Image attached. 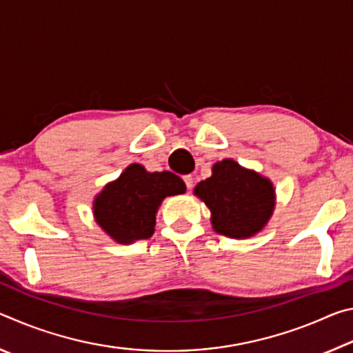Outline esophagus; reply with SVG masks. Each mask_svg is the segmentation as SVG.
<instances>
[{
	"mask_svg": "<svg viewBox=\"0 0 353 353\" xmlns=\"http://www.w3.org/2000/svg\"><path fill=\"white\" fill-rule=\"evenodd\" d=\"M183 182H185V185H187L188 190L193 188V176H191V174L183 176Z\"/></svg>",
	"mask_w": 353,
	"mask_h": 353,
	"instance_id": "34e87169",
	"label": "esophagus"
}]
</instances>
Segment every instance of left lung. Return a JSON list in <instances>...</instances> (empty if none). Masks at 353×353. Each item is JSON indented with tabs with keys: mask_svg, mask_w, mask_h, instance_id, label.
Listing matches in <instances>:
<instances>
[{
	"mask_svg": "<svg viewBox=\"0 0 353 353\" xmlns=\"http://www.w3.org/2000/svg\"><path fill=\"white\" fill-rule=\"evenodd\" d=\"M194 194L210 208L213 229L230 238L252 236L274 210L272 183L229 159L213 166L212 177L196 185Z\"/></svg>",
	"mask_w": 353,
	"mask_h": 353,
	"instance_id": "obj_1",
	"label": "left lung"
}]
</instances>
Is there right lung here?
Here are the masks:
<instances>
[{"label": "right lung", "instance_id": "obj_1", "mask_svg": "<svg viewBox=\"0 0 353 353\" xmlns=\"http://www.w3.org/2000/svg\"><path fill=\"white\" fill-rule=\"evenodd\" d=\"M185 193V183L170 171L148 172L130 165L94 201L98 224L118 243L146 240L154 234L155 212L166 196Z\"/></svg>", "mask_w": 353, "mask_h": 353}]
</instances>
